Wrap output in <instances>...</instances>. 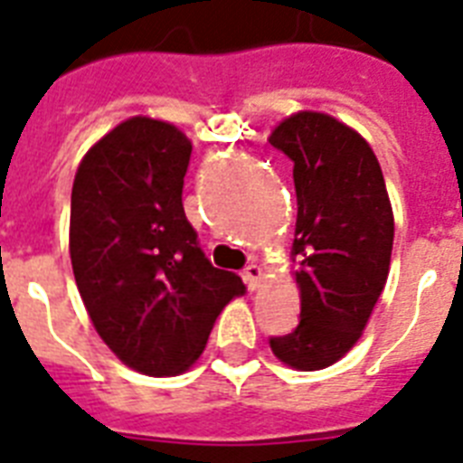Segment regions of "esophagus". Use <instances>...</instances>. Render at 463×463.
Instances as JSON below:
<instances>
[{
    "label": "esophagus",
    "mask_w": 463,
    "mask_h": 463,
    "mask_svg": "<svg viewBox=\"0 0 463 463\" xmlns=\"http://www.w3.org/2000/svg\"><path fill=\"white\" fill-rule=\"evenodd\" d=\"M242 279H245L247 288L257 290L260 288L261 279H264V271H261V267H257V264H247L245 271H242Z\"/></svg>",
    "instance_id": "obj_1"
}]
</instances>
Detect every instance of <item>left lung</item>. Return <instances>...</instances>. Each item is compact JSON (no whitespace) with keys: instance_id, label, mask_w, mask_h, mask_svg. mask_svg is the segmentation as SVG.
<instances>
[{"instance_id":"8db88e82","label":"left lung","mask_w":463,"mask_h":463,"mask_svg":"<svg viewBox=\"0 0 463 463\" xmlns=\"http://www.w3.org/2000/svg\"><path fill=\"white\" fill-rule=\"evenodd\" d=\"M269 144L293 160V257L300 264V322L269 344L286 365L322 370L351 351L384 290L394 245L392 203L370 144L329 115H290Z\"/></svg>"}]
</instances>
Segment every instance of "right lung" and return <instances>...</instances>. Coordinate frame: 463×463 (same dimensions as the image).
<instances>
[{"mask_svg": "<svg viewBox=\"0 0 463 463\" xmlns=\"http://www.w3.org/2000/svg\"><path fill=\"white\" fill-rule=\"evenodd\" d=\"M189 156L177 127L132 118L90 148L71 189L69 252L90 322L125 365L156 377L187 370L245 293L184 216Z\"/></svg>", "mask_w": 463, "mask_h": 463, "instance_id": "obj_1", "label": "right lung"}]
</instances>
